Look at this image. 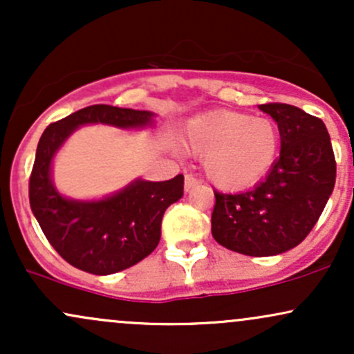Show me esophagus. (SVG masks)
<instances>
[{
    "label": "esophagus",
    "instance_id": "1",
    "mask_svg": "<svg viewBox=\"0 0 354 354\" xmlns=\"http://www.w3.org/2000/svg\"><path fill=\"white\" fill-rule=\"evenodd\" d=\"M200 185V180H198L194 174H186L185 176V191H191L194 186Z\"/></svg>",
    "mask_w": 354,
    "mask_h": 354
}]
</instances>
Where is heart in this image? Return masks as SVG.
<instances>
[{"label":"heart","instance_id":"b5f03b06","mask_svg":"<svg viewBox=\"0 0 354 354\" xmlns=\"http://www.w3.org/2000/svg\"><path fill=\"white\" fill-rule=\"evenodd\" d=\"M279 129L268 118L211 111L186 124L181 143L205 156V171L221 189H245L261 181L279 151Z\"/></svg>","mask_w":354,"mask_h":354}]
</instances>
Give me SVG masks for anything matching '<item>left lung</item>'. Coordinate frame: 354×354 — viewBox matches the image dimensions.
I'll use <instances>...</instances> for the list:
<instances>
[{"label": "left lung", "instance_id": "obj_1", "mask_svg": "<svg viewBox=\"0 0 354 354\" xmlns=\"http://www.w3.org/2000/svg\"><path fill=\"white\" fill-rule=\"evenodd\" d=\"M278 123L281 151L266 178L245 193L214 191L211 233L246 256H274L310 234L336 181L328 129L319 118L284 103L259 104Z\"/></svg>", "mask_w": 354, "mask_h": 354}]
</instances>
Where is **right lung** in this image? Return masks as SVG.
<instances>
[{
  "label": "right lung",
  "mask_w": 354,
  "mask_h": 354,
  "mask_svg": "<svg viewBox=\"0 0 354 354\" xmlns=\"http://www.w3.org/2000/svg\"><path fill=\"white\" fill-rule=\"evenodd\" d=\"M151 111L93 104L51 123L39 138L30 176V205L44 236L71 266L91 274H113L153 253L166 208L183 196L185 178L135 180L103 200L63 196L51 180L53 158L76 128L103 123L121 129L153 124Z\"/></svg>",
  "instance_id": "add662e5"
}]
</instances>
